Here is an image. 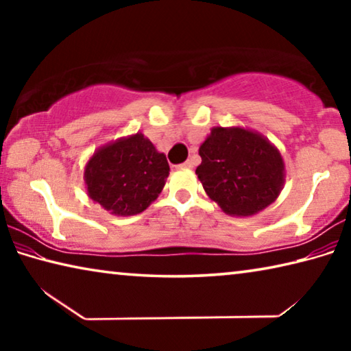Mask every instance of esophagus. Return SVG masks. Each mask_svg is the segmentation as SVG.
Instances as JSON below:
<instances>
[{
  "label": "esophagus",
  "mask_w": 351,
  "mask_h": 351,
  "mask_svg": "<svg viewBox=\"0 0 351 351\" xmlns=\"http://www.w3.org/2000/svg\"><path fill=\"white\" fill-rule=\"evenodd\" d=\"M182 169H192L193 167V162L192 161H186L184 164H181Z\"/></svg>",
  "instance_id": "34e87169"
}]
</instances>
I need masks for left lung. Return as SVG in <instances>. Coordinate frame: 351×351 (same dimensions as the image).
Returning <instances> with one entry per match:
<instances>
[{
  "label": "left lung",
  "mask_w": 351,
  "mask_h": 351,
  "mask_svg": "<svg viewBox=\"0 0 351 351\" xmlns=\"http://www.w3.org/2000/svg\"><path fill=\"white\" fill-rule=\"evenodd\" d=\"M195 173L204 192L230 217H252L274 203L285 184L278 148L243 127H213L199 145Z\"/></svg>",
  "instance_id": "8db88e82"
}]
</instances>
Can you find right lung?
I'll list each match as a JSON object with an SVG mask.
<instances>
[{"instance_id": "1", "label": "right lung", "mask_w": 351, "mask_h": 351, "mask_svg": "<svg viewBox=\"0 0 351 351\" xmlns=\"http://www.w3.org/2000/svg\"><path fill=\"white\" fill-rule=\"evenodd\" d=\"M165 154L141 132L99 147L83 171L86 193L111 215L144 212L159 197L169 178Z\"/></svg>"}]
</instances>
